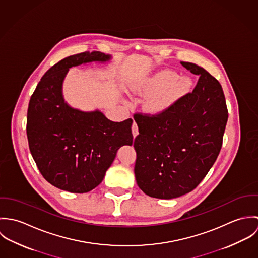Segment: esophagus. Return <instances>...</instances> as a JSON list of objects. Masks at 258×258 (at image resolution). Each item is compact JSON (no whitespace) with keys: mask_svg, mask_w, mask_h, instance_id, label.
<instances>
[{"mask_svg":"<svg viewBox=\"0 0 258 258\" xmlns=\"http://www.w3.org/2000/svg\"><path fill=\"white\" fill-rule=\"evenodd\" d=\"M132 134L134 137H136L138 135V126L136 124V122L134 121L133 124H132Z\"/></svg>","mask_w":258,"mask_h":258,"instance_id":"obj_1","label":"esophagus"}]
</instances>
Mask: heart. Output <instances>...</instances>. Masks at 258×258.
Wrapping results in <instances>:
<instances>
[{
	"mask_svg": "<svg viewBox=\"0 0 258 258\" xmlns=\"http://www.w3.org/2000/svg\"><path fill=\"white\" fill-rule=\"evenodd\" d=\"M191 85L192 81L189 77L179 76L176 72L164 70L148 78L146 90L152 92L163 90L152 101L153 108L161 109L188 92Z\"/></svg>",
	"mask_w": 258,
	"mask_h": 258,
	"instance_id": "b5f03b06",
	"label": "heart"
}]
</instances>
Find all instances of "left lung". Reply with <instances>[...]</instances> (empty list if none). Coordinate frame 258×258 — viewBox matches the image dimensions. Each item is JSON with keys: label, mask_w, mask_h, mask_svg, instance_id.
Masks as SVG:
<instances>
[{"label": "left lung", "mask_w": 258, "mask_h": 258, "mask_svg": "<svg viewBox=\"0 0 258 258\" xmlns=\"http://www.w3.org/2000/svg\"><path fill=\"white\" fill-rule=\"evenodd\" d=\"M181 64L200 75L194 91L157 116L134 117L135 178L152 198H179L203 181L220 154L228 118L220 82L195 63Z\"/></svg>", "instance_id": "8db88e82"}]
</instances>
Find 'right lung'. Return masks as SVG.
<instances>
[{"label":"right lung","instance_id":"1","mask_svg":"<svg viewBox=\"0 0 258 258\" xmlns=\"http://www.w3.org/2000/svg\"><path fill=\"white\" fill-rule=\"evenodd\" d=\"M111 59V54L100 51L66 57L44 74L31 97L30 151L43 178L60 189L76 194L93 189L103 181L118 149L133 143L132 119L113 122L98 109L74 108L63 97L70 69Z\"/></svg>","mask_w":258,"mask_h":258}]
</instances>
